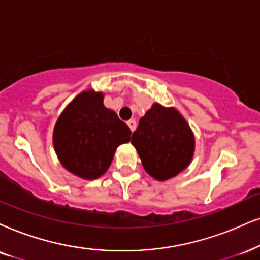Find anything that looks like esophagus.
<instances>
[{"instance_id":"1","label":"esophagus","mask_w":260,"mask_h":260,"mask_svg":"<svg viewBox=\"0 0 260 260\" xmlns=\"http://www.w3.org/2000/svg\"><path fill=\"white\" fill-rule=\"evenodd\" d=\"M127 124H128V127H129V129L132 131V132H134V129H136V127H137L136 120H129L127 122Z\"/></svg>"}]
</instances>
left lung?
<instances>
[{
  "label": "left lung",
  "mask_w": 260,
  "mask_h": 260,
  "mask_svg": "<svg viewBox=\"0 0 260 260\" xmlns=\"http://www.w3.org/2000/svg\"><path fill=\"white\" fill-rule=\"evenodd\" d=\"M132 145L147 174L159 181L182 172L190 163L194 137L185 119L174 108L154 103L134 131Z\"/></svg>",
  "instance_id": "1"
}]
</instances>
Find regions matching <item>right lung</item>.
I'll return each mask as SVG.
<instances>
[{
    "label": "right lung",
    "instance_id": "1",
    "mask_svg": "<svg viewBox=\"0 0 260 260\" xmlns=\"http://www.w3.org/2000/svg\"><path fill=\"white\" fill-rule=\"evenodd\" d=\"M131 134L116 113L104 107L103 94L85 91L58 117L52 140L68 172L93 180L107 172L117 146L128 143Z\"/></svg>",
    "mask_w": 260,
    "mask_h": 260
}]
</instances>
